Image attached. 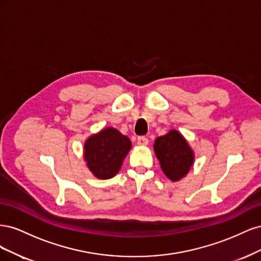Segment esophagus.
I'll return each instance as SVG.
<instances>
[{"instance_id":"obj_1","label":"esophagus","mask_w":261,"mask_h":261,"mask_svg":"<svg viewBox=\"0 0 261 261\" xmlns=\"http://www.w3.org/2000/svg\"><path fill=\"white\" fill-rule=\"evenodd\" d=\"M148 143H149L148 138L145 137V136H139V137L137 138V144H138L139 146H147Z\"/></svg>"}]
</instances>
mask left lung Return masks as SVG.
Segmentation results:
<instances>
[{
    "mask_svg": "<svg viewBox=\"0 0 261 261\" xmlns=\"http://www.w3.org/2000/svg\"><path fill=\"white\" fill-rule=\"evenodd\" d=\"M154 151L162 171L171 180L184 177L194 162L191 147L177 130H171L167 135L158 137L154 143Z\"/></svg>",
    "mask_w": 261,
    "mask_h": 261,
    "instance_id": "1",
    "label": "left lung"
}]
</instances>
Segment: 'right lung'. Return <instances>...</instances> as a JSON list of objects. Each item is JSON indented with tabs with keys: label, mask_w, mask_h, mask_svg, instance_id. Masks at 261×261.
<instances>
[{
	"label": "right lung",
	"mask_w": 261,
	"mask_h": 261,
	"mask_svg": "<svg viewBox=\"0 0 261 261\" xmlns=\"http://www.w3.org/2000/svg\"><path fill=\"white\" fill-rule=\"evenodd\" d=\"M130 147L127 137L109 127L86 141L85 160L94 176L101 179L111 178L120 171Z\"/></svg>",
	"instance_id": "obj_1"
}]
</instances>
